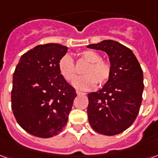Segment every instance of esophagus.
Returning a JSON list of instances; mask_svg holds the SVG:
<instances>
[{
	"mask_svg": "<svg viewBox=\"0 0 158 158\" xmlns=\"http://www.w3.org/2000/svg\"><path fill=\"white\" fill-rule=\"evenodd\" d=\"M77 95L78 96H85V93H84V92H81V91H79V90H77Z\"/></svg>",
	"mask_w": 158,
	"mask_h": 158,
	"instance_id": "esophagus-1",
	"label": "esophagus"
}]
</instances>
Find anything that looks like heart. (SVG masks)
Listing matches in <instances>:
<instances>
[{
	"instance_id": "1",
	"label": "heart",
	"mask_w": 158,
	"mask_h": 158,
	"mask_svg": "<svg viewBox=\"0 0 158 158\" xmlns=\"http://www.w3.org/2000/svg\"><path fill=\"white\" fill-rule=\"evenodd\" d=\"M81 58L89 62L83 70V74L73 82V86L81 90H88L98 85H105L112 75V65L109 62L104 59L99 53L94 51H84L80 53ZM59 71L63 78L73 82L77 77L78 72L73 58L69 55H64L58 62Z\"/></svg>"
}]
</instances>
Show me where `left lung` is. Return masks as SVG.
Masks as SVG:
<instances>
[{
    "instance_id": "1",
    "label": "left lung",
    "mask_w": 158,
    "mask_h": 158,
    "mask_svg": "<svg viewBox=\"0 0 158 158\" xmlns=\"http://www.w3.org/2000/svg\"><path fill=\"white\" fill-rule=\"evenodd\" d=\"M87 47L106 52L112 65L111 78L102 89L88 94L89 124L99 134L116 135L132 125L139 113L142 69L132 51L118 42L107 40Z\"/></svg>"
}]
</instances>
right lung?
Instances as JSON below:
<instances>
[{"mask_svg": "<svg viewBox=\"0 0 158 158\" xmlns=\"http://www.w3.org/2000/svg\"><path fill=\"white\" fill-rule=\"evenodd\" d=\"M67 52L58 44L37 45L21 56L13 73L12 113L36 137L56 135L68 122L77 94L59 71V60Z\"/></svg>", "mask_w": 158, "mask_h": 158, "instance_id": "add662e5", "label": "right lung"}]
</instances>
